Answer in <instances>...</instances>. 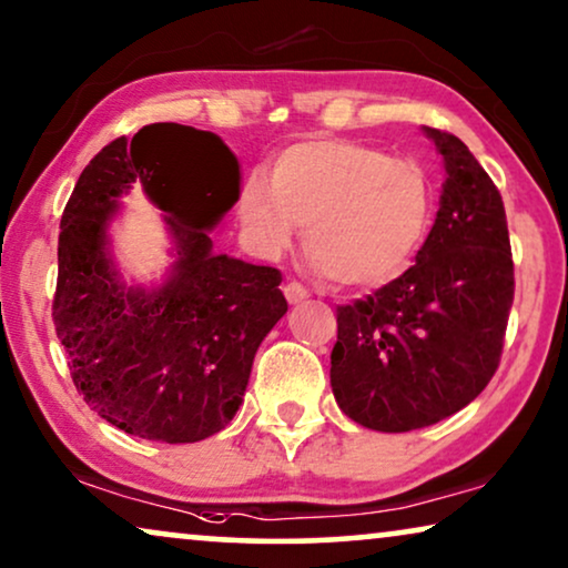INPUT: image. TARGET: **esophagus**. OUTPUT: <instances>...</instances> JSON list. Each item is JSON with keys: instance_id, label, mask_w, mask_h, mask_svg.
Segmentation results:
<instances>
[{"instance_id": "1", "label": "esophagus", "mask_w": 568, "mask_h": 568, "mask_svg": "<svg viewBox=\"0 0 568 568\" xmlns=\"http://www.w3.org/2000/svg\"><path fill=\"white\" fill-rule=\"evenodd\" d=\"M283 293H285V298H288V304H301V301L308 298V291L301 283H296V280L285 285Z\"/></svg>"}]
</instances>
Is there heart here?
<instances>
[{"mask_svg": "<svg viewBox=\"0 0 568 568\" xmlns=\"http://www.w3.org/2000/svg\"><path fill=\"white\" fill-rule=\"evenodd\" d=\"M236 207L260 252H283L308 223L316 270L339 285L376 288L403 275L426 241L434 189L407 158L353 140H306L285 148L270 176L252 173Z\"/></svg>", "mask_w": 568, "mask_h": 568, "instance_id": "heart-1", "label": "heart"}]
</instances>
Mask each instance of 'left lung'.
Masks as SVG:
<instances>
[{"instance_id":"obj_1","label":"left lung","mask_w":568,"mask_h":568,"mask_svg":"<svg viewBox=\"0 0 568 568\" xmlns=\"http://www.w3.org/2000/svg\"><path fill=\"white\" fill-rule=\"evenodd\" d=\"M447 179L415 264L337 308L329 382L347 418L384 434L449 418L501 361L514 262L501 194L455 134L423 126Z\"/></svg>"}]
</instances>
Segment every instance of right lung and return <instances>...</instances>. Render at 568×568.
<instances>
[{
  "mask_svg": "<svg viewBox=\"0 0 568 568\" xmlns=\"http://www.w3.org/2000/svg\"><path fill=\"white\" fill-rule=\"evenodd\" d=\"M140 183L172 239L163 284L130 286L112 262L118 200ZM239 161L213 132L148 124L105 145L62 215L57 337L72 382L124 434L192 444L244 403L256 347L288 312L275 267L213 252L210 231L239 202Z\"/></svg>",
  "mask_w": 568,
  "mask_h": 568,
  "instance_id": "right-lung-1",
  "label": "right lung"
}]
</instances>
